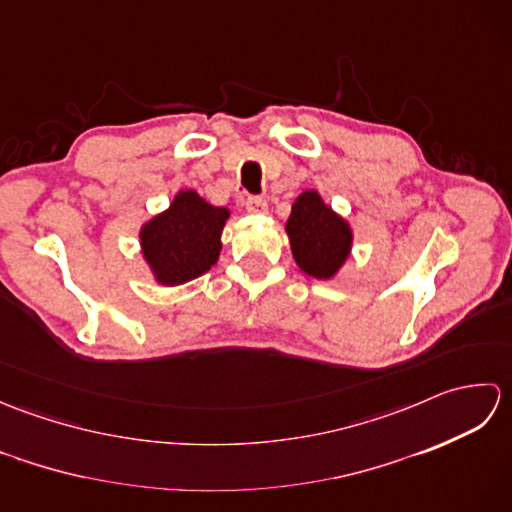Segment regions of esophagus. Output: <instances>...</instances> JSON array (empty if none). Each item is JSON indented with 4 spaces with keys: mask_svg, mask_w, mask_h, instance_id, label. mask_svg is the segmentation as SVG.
Instances as JSON below:
<instances>
[{
    "mask_svg": "<svg viewBox=\"0 0 512 512\" xmlns=\"http://www.w3.org/2000/svg\"><path fill=\"white\" fill-rule=\"evenodd\" d=\"M246 209L250 213H266L268 202L264 198H259V195H250V198H246Z\"/></svg>",
    "mask_w": 512,
    "mask_h": 512,
    "instance_id": "34e87169",
    "label": "esophagus"
}]
</instances>
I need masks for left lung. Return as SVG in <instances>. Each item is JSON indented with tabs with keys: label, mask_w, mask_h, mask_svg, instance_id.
Segmentation results:
<instances>
[{
	"label": "left lung",
	"mask_w": 512,
	"mask_h": 512,
	"mask_svg": "<svg viewBox=\"0 0 512 512\" xmlns=\"http://www.w3.org/2000/svg\"><path fill=\"white\" fill-rule=\"evenodd\" d=\"M286 235L297 266L314 279H334L352 255L350 222L336 213L317 189H306L292 202Z\"/></svg>",
	"instance_id": "obj_1"
}]
</instances>
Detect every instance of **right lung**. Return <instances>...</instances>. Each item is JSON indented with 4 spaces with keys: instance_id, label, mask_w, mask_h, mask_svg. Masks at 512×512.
Returning a JSON list of instances; mask_svg holds the SVG:
<instances>
[{
    "instance_id": "obj_1",
    "label": "right lung",
    "mask_w": 512,
    "mask_h": 512,
    "mask_svg": "<svg viewBox=\"0 0 512 512\" xmlns=\"http://www.w3.org/2000/svg\"><path fill=\"white\" fill-rule=\"evenodd\" d=\"M231 209L206 202L198 191L182 189L165 211L140 226L143 262L158 286H182L209 273L222 250V231Z\"/></svg>"
}]
</instances>
